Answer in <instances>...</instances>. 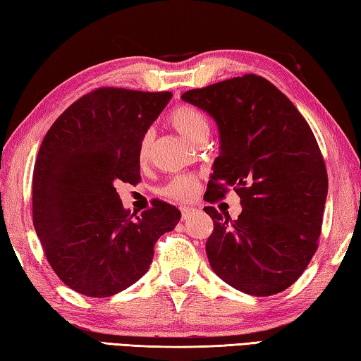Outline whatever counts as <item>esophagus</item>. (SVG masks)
Returning <instances> with one entry per match:
<instances>
[{
	"label": "esophagus",
	"instance_id": "34e87169",
	"mask_svg": "<svg viewBox=\"0 0 361 361\" xmlns=\"http://www.w3.org/2000/svg\"><path fill=\"white\" fill-rule=\"evenodd\" d=\"M180 212H182V220L185 222V220L192 219V216L195 214V209H192V207H182Z\"/></svg>",
	"mask_w": 361,
	"mask_h": 361
}]
</instances>
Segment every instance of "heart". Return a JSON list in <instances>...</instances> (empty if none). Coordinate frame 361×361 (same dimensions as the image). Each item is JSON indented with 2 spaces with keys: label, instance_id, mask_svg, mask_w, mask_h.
<instances>
[{
  "label": "heart",
  "instance_id": "1",
  "mask_svg": "<svg viewBox=\"0 0 361 361\" xmlns=\"http://www.w3.org/2000/svg\"><path fill=\"white\" fill-rule=\"evenodd\" d=\"M169 123L176 131H179L187 141L195 142L201 136L209 133V118L200 107L193 104H179L169 114ZM152 133H144L139 142V160L145 161L149 157L152 145ZM200 188V179L197 174L176 176L161 187V195L177 201H188L197 195Z\"/></svg>",
  "mask_w": 361,
  "mask_h": 361
}]
</instances>
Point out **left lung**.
Returning <instances> with one entry per match:
<instances>
[{
  "instance_id": "obj_1",
  "label": "left lung",
  "mask_w": 361,
  "mask_h": 361,
  "mask_svg": "<svg viewBox=\"0 0 361 361\" xmlns=\"http://www.w3.org/2000/svg\"><path fill=\"white\" fill-rule=\"evenodd\" d=\"M211 114L220 131L204 198H241L236 220L216 207L206 243L220 279L254 296L281 293L305 273L319 247L328 193L326 166L311 126L279 88L257 74L182 94Z\"/></svg>"
}]
</instances>
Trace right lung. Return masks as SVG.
Returning a JSON list of instances; mask_svg holds the SVG:
<instances>
[{
	"mask_svg": "<svg viewBox=\"0 0 361 361\" xmlns=\"http://www.w3.org/2000/svg\"><path fill=\"white\" fill-rule=\"evenodd\" d=\"M171 92L99 87L50 126L33 171V225L44 255L69 288L107 298L147 273L154 245L180 211L152 200L139 216L123 209L118 180L136 185L139 142Z\"/></svg>",
	"mask_w": 361,
	"mask_h": 361,
	"instance_id": "right-lung-1",
	"label": "right lung"
}]
</instances>
